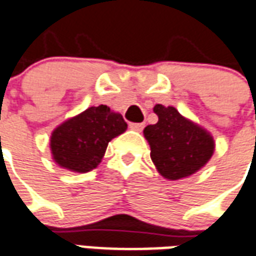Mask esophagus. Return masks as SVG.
<instances>
[{"instance_id": "esophagus-1", "label": "esophagus", "mask_w": 256, "mask_h": 256, "mask_svg": "<svg viewBox=\"0 0 256 256\" xmlns=\"http://www.w3.org/2000/svg\"><path fill=\"white\" fill-rule=\"evenodd\" d=\"M130 130L140 132V130L144 128V124H143V122H132V124H130Z\"/></svg>"}]
</instances>
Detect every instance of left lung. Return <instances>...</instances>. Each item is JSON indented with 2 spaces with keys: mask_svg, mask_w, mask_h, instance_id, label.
<instances>
[{
  "mask_svg": "<svg viewBox=\"0 0 256 256\" xmlns=\"http://www.w3.org/2000/svg\"><path fill=\"white\" fill-rule=\"evenodd\" d=\"M158 122L143 130L151 161L166 180H180L200 170L216 150L212 134L188 120L173 106L156 105Z\"/></svg>",
  "mask_w": 256,
  "mask_h": 256,
  "instance_id": "left-lung-1",
  "label": "left lung"
}]
</instances>
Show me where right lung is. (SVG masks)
<instances>
[{
    "label": "right lung",
    "instance_id": "add662e5",
    "mask_svg": "<svg viewBox=\"0 0 256 256\" xmlns=\"http://www.w3.org/2000/svg\"><path fill=\"white\" fill-rule=\"evenodd\" d=\"M126 126L122 116L109 106H91L52 132L53 161L74 173L92 170L102 161L109 142L124 134Z\"/></svg>",
    "mask_w": 256,
    "mask_h": 256
}]
</instances>
